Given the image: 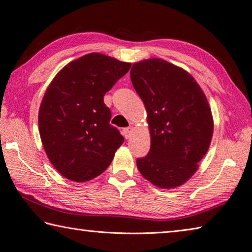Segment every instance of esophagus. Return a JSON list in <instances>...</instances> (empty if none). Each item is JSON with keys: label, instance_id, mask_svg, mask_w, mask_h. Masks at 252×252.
<instances>
[{"label": "esophagus", "instance_id": "esophagus-1", "mask_svg": "<svg viewBox=\"0 0 252 252\" xmlns=\"http://www.w3.org/2000/svg\"><path fill=\"white\" fill-rule=\"evenodd\" d=\"M131 131H132V127H126L123 129V133H124V136L126 139H129L130 138V134H131Z\"/></svg>", "mask_w": 252, "mask_h": 252}]
</instances>
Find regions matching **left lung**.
<instances>
[{
	"label": "left lung",
	"instance_id": "left-lung-1",
	"mask_svg": "<svg viewBox=\"0 0 252 252\" xmlns=\"http://www.w3.org/2000/svg\"><path fill=\"white\" fill-rule=\"evenodd\" d=\"M130 79L146 107L151 135L147 156L136 158L139 171L159 188L184 184L211 142L207 98L191 75L165 60L134 63Z\"/></svg>",
	"mask_w": 252,
	"mask_h": 252
}]
</instances>
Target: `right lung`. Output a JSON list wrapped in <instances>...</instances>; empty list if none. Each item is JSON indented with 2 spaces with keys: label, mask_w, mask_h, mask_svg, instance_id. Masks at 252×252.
<instances>
[{
  "label": "right lung",
  "mask_w": 252,
  "mask_h": 252,
  "mask_svg": "<svg viewBox=\"0 0 252 252\" xmlns=\"http://www.w3.org/2000/svg\"><path fill=\"white\" fill-rule=\"evenodd\" d=\"M130 66L93 52L67 64L46 89L39 111L40 135L51 164L65 178L93 180L123 144L119 129L109 123L104 95Z\"/></svg>",
  "instance_id": "1"
}]
</instances>
